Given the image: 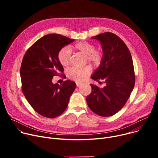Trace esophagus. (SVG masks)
<instances>
[{
	"label": "esophagus",
	"mask_w": 158,
	"mask_h": 158,
	"mask_svg": "<svg viewBox=\"0 0 158 158\" xmlns=\"http://www.w3.org/2000/svg\"><path fill=\"white\" fill-rule=\"evenodd\" d=\"M81 85V83H79V82H77V83H76V86H77V87Z\"/></svg>",
	"instance_id": "obj_1"
}]
</instances>
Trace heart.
I'll use <instances>...</instances> for the list:
<instances>
[{
	"label": "heart",
	"mask_w": 158,
	"mask_h": 158,
	"mask_svg": "<svg viewBox=\"0 0 158 158\" xmlns=\"http://www.w3.org/2000/svg\"><path fill=\"white\" fill-rule=\"evenodd\" d=\"M76 51L79 52L86 56L88 62L94 66H98L102 61L104 53L102 49L95 48V45L86 41H81L73 45ZM57 59L60 63L66 67L68 66L72 60V52L69 47L65 46L61 48L57 54ZM92 69L90 66H86L83 68H71L66 73L67 77L77 82H82L92 73Z\"/></svg>",
	"instance_id": "b5f03b06"
}]
</instances>
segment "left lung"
I'll use <instances>...</instances> for the list:
<instances>
[{"mask_svg":"<svg viewBox=\"0 0 158 158\" xmlns=\"http://www.w3.org/2000/svg\"><path fill=\"white\" fill-rule=\"evenodd\" d=\"M101 41L104 57L91 77L106 86L100 88L90 85L92 92L87 96L89 109L101 117H111L126 104L135 85L133 62L126 44L116 35L106 32L92 37Z\"/></svg>","mask_w":158,"mask_h":158,"instance_id":"left-lung-1","label":"left lung"}]
</instances>
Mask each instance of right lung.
<instances>
[{
	"label": "right lung",
	"instance_id": "obj_1",
	"mask_svg": "<svg viewBox=\"0 0 158 158\" xmlns=\"http://www.w3.org/2000/svg\"><path fill=\"white\" fill-rule=\"evenodd\" d=\"M74 40L49 34L32 44L25 53L20 67L22 91L35 111L53 118L66 109L76 85L66 80L61 86L54 85V76L64 77L63 67L57 59L60 50Z\"/></svg>",
	"mask_w": 158,
	"mask_h": 158
}]
</instances>
